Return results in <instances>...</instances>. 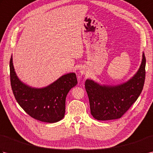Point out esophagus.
Listing matches in <instances>:
<instances>
[{
    "instance_id": "esophagus-1",
    "label": "esophagus",
    "mask_w": 153,
    "mask_h": 153,
    "mask_svg": "<svg viewBox=\"0 0 153 153\" xmlns=\"http://www.w3.org/2000/svg\"><path fill=\"white\" fill-rule=\"evenodd\" d=\"M79 70H80V72L82 73V74H85V68H84L83 67L82 68H79Z\"/></svg>"
}]
</instances>
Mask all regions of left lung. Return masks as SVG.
I'll use <instances>...</instances> for the list:
<instances>
[{
  "label": "left lung",
  "mask_w": 153,
  "mask_h": 153,
  "mask_svg": "<svg viewBox=\"0 0 153 153\" xmlns=\"http://www.w3.org/2000/svg\"><path fill=\"white\" fill-rule=\"evenodd\" d=\"M146 59L143 53L137 72L126 83L116 86L101 85L91 79L85 81L91 113L98 120L118 119L124 114L140 95L145 79Z\"/></svg>",
  "instance_id": "left-lung-1"
}]
</instances>
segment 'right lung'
<instances>
[{"instance_id":"1","label":"right lung","mask_w":153,"mask_h":153,"mask_svg":"<svg viewBox=\"0 0 153 153\" xmlns=\"http://www.w3.org/2000/svg\"><path fill=\"white\" fill-rule=\"evenodd\" d=\"M10 74L15 99L27 114L35 120L48 123L57 122L64 118L67 94L77 83L76 74L64 75L43 88H33L18 79L12 56Z\"/></svg>"}]
</instances>
